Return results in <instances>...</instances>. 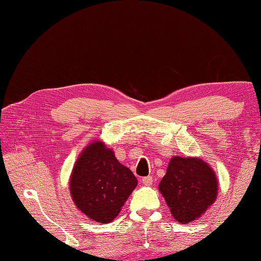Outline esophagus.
<instances>
[{
    "label": "esophagus",
    "instance_id": "1",
    "mask_svg": "<svg viewBox=\"0 0 261 261\" xmlns=\"http://www.w3.org/2000/svg\"><path fill=\"white\" fill-rule=\"evenodd\" d=\"M152 181H153V179H152L151 176H147V177H143V178H142L143 185H146V186L152 185Z\"/></svg>",
    "mask_w": 261,
    "mask_h": 261
}]
</instances>
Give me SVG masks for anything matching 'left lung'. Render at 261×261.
Instances as JSON below:
<instances>
[{
    "label": "left lung",
    "mask_w": 261,
    "mask_h": 261,
    "mask_svg": "<svg viewBox=\"0 0 261 261\" xmlns=\"http://www.w3.org/2000/svg\"><path fill=\"white\" fill-rule=\"evenodd\" d=\"M159 191L179 223L203 214L218 195V180L210 166L198 158H171Z\"/></svg>",
    "instance_id": "8db88e82"
}]
</instances>
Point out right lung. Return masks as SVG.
<instances>
[{"mask_svg": "<svg viewBox=\"0 0 261 261\" xmlns=\"http://www.w3.org/2000/svg\"><path fill=\"white\" fill-rule=\"evenodd\" d=\"M138 184L132 171L121 165L111 149L96 141L84 149L70 177V194L88 218L109 223Z\"/></svg>", "mask_w": 261, "mask_h": 261, "instance_id": "right-lung-1", "label": "right lung"}]
</instances>
